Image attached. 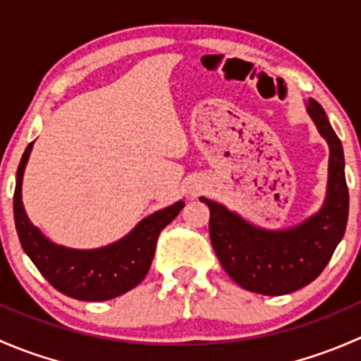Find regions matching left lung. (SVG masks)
Returning <instances> with one entry per match:
<instances>
[{
  "instance_id": "1",
  "label": "left lung",
  "mask_w": 361,
  "mask_h": 361,
  "mask_svg": "<svg viewBox=\"0 0 361 361\" xmlns=\"http://www.w3.org/2000/svg\"><path fill=\"white\" fill-rule=\"evenodd\" d=\"M319 136L329 143L325 202L288 228L258 227L224 204L201 197L209 207V238L225 272L241 288L262 295H286L314 281L344 235L349 213L344 150L322 104L305 103Z\"/></svg>"
}]
</instances>
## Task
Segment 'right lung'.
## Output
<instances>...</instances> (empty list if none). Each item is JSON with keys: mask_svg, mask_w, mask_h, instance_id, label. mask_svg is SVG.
Instances as JSON below:
<instances>
[{"mask_svg": "<svg viewBox=\"0 0 361 361\" xmlns=\"http://www.w3.org/2000/svg\"><path fill=\"white\" fill-rule=\"evenodd\" d=\"M27 145L17 169L13 218L19 241L43 278L61 293L87 302L110 300L140 285L150 269L160 231L183 209L178 201L143 218L118 241L96 250H75L56 245L31 224L23 204V178L31 155Z\"/></svg>", "mask_w": 361, "mask_h": 361, "instance_id": "add662e5", "label": "right lung"}]
</instances>
